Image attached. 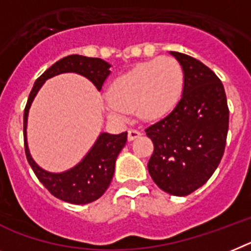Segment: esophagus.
<instances>
[{
	"label": "esophagus",
	"instance_id": "obj_1",
	"mask_svg": "<svg viewBox=\"0 0 251 251\" xmlns=\"http://www.w3.org/2000/svg\"><path fill=\"white\" fill-rule=\"evenodd\" d=\"M140 135H142V132L136 129H130L129 131H127V139H129V140H134V139L139 138Z\"/></svg>",
	"mask_w": 251,
	"mask_h": 251
}]
</instances>
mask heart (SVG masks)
<instances>
[{"mask_svg": "<svg viewBox=\"0 0 251 251\" xmlns=\"http://www.w3.org/2000/svg\"><path fill=\"white\" fill-rule=\"evenodd\" d=\"M184 83V69L175 58L142 62L111 84L106 112L116 121H124L134 109L145 121L159 120L177 106Z\"/></svg>", "mask_w": 251, "mask_h": 251, "instance_id": "1", "label": "heart"}]
</instances>
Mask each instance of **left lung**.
I'll return each mask as SVG.
<instances>
[{"label":"left lung","instance_id":"obj_1","mask_svg":"<svg viewBox=\"0 0 251 251\" xmlns=\"http://www.w3.org/2000/svg\"><path fill=\"white\" fill-rule=\"evenodd\" d=\"M184 69L182 97L170 115L145 129L154 151L148 171L166 193L185 197L203 186L222 159L228 106L221 80L201 61L170 52Z\"/></svg>","mask_w":251,"mask_h":251}]
</instances>
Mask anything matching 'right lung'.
<instances>
[{
  "label": "right lung",
  "mask_w": 251,
  "mask_h": 251,
  "mask_svg": "<svg viewBox=\"0 0 251 251\" xmlns=\"http://www.w3.org/2000/svg\"><path fill=\"white\" fill-rule=\"evenodd\" d=\"M109 67L111 65L100 58L85 57L80 54H70L67 57L61 58L35 80L25 106L24 145L26 159L43 186L53 197L67 203L88 204L102 197L112 181L116 159L122 148L125 147L127 132H121L119 135L102 132L90 151L76 166L58 174L48 172L35 163L29 151L28 140H26L29 109L42 85L46 83V80L60 74L75 73L90 80L97 89L100 90L103 83L111 74Z\"/></svg>",
  "instance_id": "1"
}]
</instances>
